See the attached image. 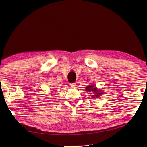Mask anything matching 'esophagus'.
I'll return each instance as SVG.
<instances>
[{"mask_svg": "<svg viewBox=\"0 0 147 147\" xmlns=\"http://www.w3.org/2000/svg\"><path fill=\"white\" fill-rule=\"evenodd\" d=\"M76 86V85L75 83H70V86L71 87V88H75Z\"/></svg>", "mask_w": 147, "mask_h": 147, "instance_id": "1", "label": "esophagus"}]
</instances>
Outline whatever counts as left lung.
Returning <instances> with one entry per match:
<instances>
[{
	"mask_svg": "<svg viewBox=\"0 0 147 147\" xmlns=\"http://www.w3.org/2000/svg\"><path fill=\"white\" fill-rule=\"evenodd\" d=\"M86 89L85 90L86 91H88V92L90 93V94H94V95H93L92 96H96V98H98L100 96V95H101L102 94V92L100 91H99V90H97V88H96L95 86H88L87 87H86Z\"/></svg>",
	"mask_w": 147,
	"mask_h": 147,
	"instance_id": "8db88e82",
	"label": "left lung"
}]
</instances>
